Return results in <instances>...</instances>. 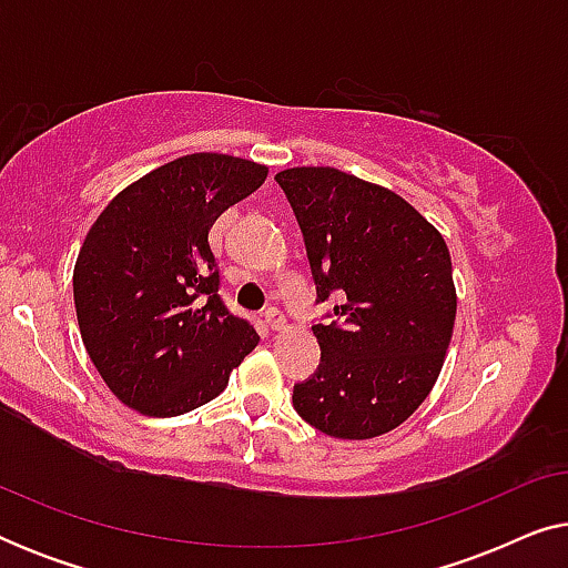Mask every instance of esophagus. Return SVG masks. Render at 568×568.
<instances>
[{
  "label": "esophagus",
  "mask_w": 568,
  "mask_h": 568,
  "mask_svg": "<svg viewBox=\"0 0 568 568\" xmlns=\"http://www.w3.org/2000/svg\"><path fill=\"white\" fill-rule=\"evenodd\" d=\"M263 317H266V323H268L271 331H282L284 323H286V317H284V313L278 307H266V313H263Z\"/></svg>",
  "instance_id": "34e87169"
}]
</instances>
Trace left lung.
<instances>
[{"instance_id": "obj_1", "label": "left lung", "mask_w": 568, "mask_h": 568, "mask_svg": "<svg viewBox=\"0 0 568 568\" xmlns=\"http://www.w3.org/2000/svg\"><path fill=\"white\" fill-rule=\"evenodd\" d=\"M315 282L321 364L294 385V410L338 439H372L422 406L455 325L445 240L408 201L336 168L276 175Z\"/></svg>"}]
</instances>
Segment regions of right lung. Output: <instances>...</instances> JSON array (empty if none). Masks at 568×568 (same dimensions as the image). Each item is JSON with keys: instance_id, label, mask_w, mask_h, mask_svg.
<instances>
[{"instance_id": "1", "label": "right lung", "mask_w": 568, "mask_h": 568, "mask_svg": "<svg viewBox=\"0 0 568 568\" xmlns=\"http://www.w3.org/2000/svg\"><path fill=\"white\" fill-rule=\"evenodd\" d=\"M268 170L230 154H185L103 209L74 266L82 341L119 400L181 416L227 387L258 333L220 297L209 230Z\"/></svg>"}]
</instances>
